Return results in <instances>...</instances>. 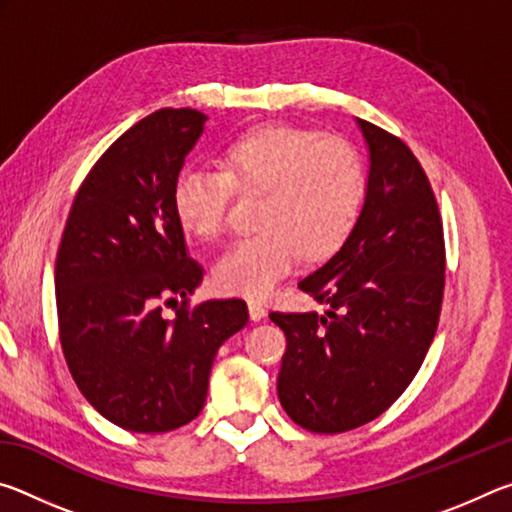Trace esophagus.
I'll return each mask as SVG.
<instances>
[{
	"mask_svg": "<svg viewBox=\"0 0 512 512\" xmlns=\"http://www.w3.org/2000/svg\"><path fill=\"white\" fill-rule=\"evenodd\" d=\"M248 311H250V320H255V323H259V320L266 316L264 305H259V302H255V300L248 302Z\"/></svg>",
	"mask_w": 512,
	"mask_h": 512,
	"instance_id": "esophagus-1",
	"label": "esophagus"
}]
</instances>
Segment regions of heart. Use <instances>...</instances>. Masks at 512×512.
I'll return each instance as SVG.
<instances>
[{"label":"heart","instance_id":"obj_1","mask_svg":"<svg viewBox=\"0 0 512 512\" xmlns=\"http://www.w3.org/2000/svg\"><path fill=\"white\" fill-rule=\"evenodd\" d=\"M366 183V167L352 144L268 124L225 146L219 171H180L171 203L187 232L214 241L228 223L232 194H262L255 219L259 232L225 250L212 277L225 293L264 298L300 255L320 262L345 244L359 221Z\"/></svg>","mask_w":512,"mask_h":512}]
</instances>
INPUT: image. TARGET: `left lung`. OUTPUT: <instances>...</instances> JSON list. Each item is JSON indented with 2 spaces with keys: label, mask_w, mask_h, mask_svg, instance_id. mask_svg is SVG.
I'll list each match as a JSON object with an SVG mask.
<instances>
[{
  "label": "left lung",
  "mask_w": 512,
  "mask_h": 512,
  "mask_svg": "<svg viewBox=\"0 0 512 512\" xmlns=\"http://www.w3.org/2000/svg\"><path fill=\"white\" fill-rule=\"evenodd\" d=\"M357 124L370 153L359 221L339 253L298 282L327 311H271L287 336L280 404L314 433L357 429L406 391L445 291L443 221L427 173L400 137Z\"/></svg>",
  "instance_id": "left-lung-1"
}]
</instances>
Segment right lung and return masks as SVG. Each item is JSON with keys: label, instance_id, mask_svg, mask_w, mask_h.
<instances>
[{"label": "right lung", "instance_id": "obj_1", "mask_svg": "<svg viewBox=\"0 0 512 512\" xmlns=\"http://www.w3.org/2000/svg\"><path fill=\"white\" fill-rule=\"evenodd\" d=\"M205 115L162 108L137 121L90 169L56 257V309L67 368L121 429L162 433L201 413L216 352L248 323L244 300L187 307L203 268L171 203L173 180ZM184 302L173 321L161 305Z\"/></svg>", "mask_w": 512, "mask_h": 512}]
</instances>
